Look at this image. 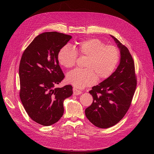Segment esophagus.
Masks as SVG:
<instances>
[{"mask_svg":"<svg viewBox=\"0 0 154 154\" xmlns=\"http://www.w3.org/2000/svg\"><path fill=\"white\" fill-rule=\"evenodd\" d=\"M73 94H74V95H77L81 94L82 92L77 89V88H73Z\"/></svg>","mask_w":154,"mask_h":154,"instance_id":"34e87169","label":"esophagus"}]
</instances>
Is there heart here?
Segmentation results:
<instances>
[{"label":"heart","mask_w":154,"mask_h":154,"mask_svg":"<svg viewBox=\"0 0 154 154\" xmlns=\"http://www.w3.org/2000/svg\"><path fill=\"white\" fill-rule=\"evenodd\" d=\"M77 55L87 57L85 68L73 70L66 76L67 82L77 88L91 85L97 79H107L114 72L120 60V52L116 47L106 45L97 38L82 40L74 48L63 46L58 52L57 59L61 66L70 69L75 66Z\"/></svg>","instance_id":"1"}]
</instances>
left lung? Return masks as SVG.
Wrapping results in <instances>:
<instances>
[{
  "label": "left lung",
  "mask_w": 154,
  "mask_h": 154,
  "mask_svg": "<svg viewBox=\"0 0 154 154\" xmlns=\"http://www.w3.org/2000/svg\"><path fill=\"white\" fill-rule=\"evenodd\" d=\"M120 50V63L116 71L89 93L93 102L85 116L95 126L107 128L117 124L130 107L137 86L134 62L128 48L114 36Z\"/></svg>",
  "instance_id": "8db88e82"
}]
</instances>
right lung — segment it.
I'll list each match as a JSON object with an SVG mask.
<instances>
[{"label":"right lung","mask_w":154,"mask_h":154,"mask_svg":"<svg viewBox=\"0 0 154 154\" xmlns=\"http://www.w3.org/2000/svg\"><path fill=\"white\" fill-rule=\"evenodd\" d=\"M72 36L57 32L37 36L24 51L19 65L20 98L31 119L51 125L63 114V100L73 93L70 85L55 88L65 77L57 54Z\"/></svg>","instance_id":"right-lung-1"}]
</instances>
